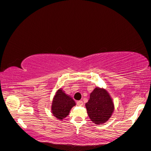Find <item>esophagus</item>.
Segmentation results:
<instances>
[{"mask_svg":"<svg viewBox=\"0 0 151 151\" xmlns=\"http://www.w3.org/2000/svg\"><path fill=\"white\" fill-rule=\"evenodd\" d=\"M77 104L79 106H83V104H84V103H83V101H77Z\"/></svg>","mask_w":151,"mask_h":151,"instance_id":"obj_1","label":"esophagus"}]
</instances>
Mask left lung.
<instances>
[{"label":"left lung","instance_id":"1","mask_svg":"<svg viewBox=\"0 0 151 151\" xmlns=\"http://www.w3.org/2000/svg\"><path fill=\"white\" fill-rule=\"evenodd\" d=\"M86 107L90 119L96 125L107 122L114 111L113 103L109 93L99 88H95L91 93Z\"/></svg>","mask_w":151,"mask_h":151}]
</instances>
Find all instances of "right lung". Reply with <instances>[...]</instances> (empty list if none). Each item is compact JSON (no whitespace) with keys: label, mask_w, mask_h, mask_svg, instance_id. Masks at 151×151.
<instances>
[{"label":"right lung","mask_w":151,"mask_h":151,"mask_svg":"<svg viewBox=\"0 0 151 151\" xmlns=\"http://www.w3.org/2000/svg\"><path fill=\"white\" fill-rule=\"evenodd\" d=\"M76 106V103L62 89L57 91L52 105L53 115L58 120H63L69 114L71 108Z\"/></svg>","instance_id":"obj_1"}]
</instances>
